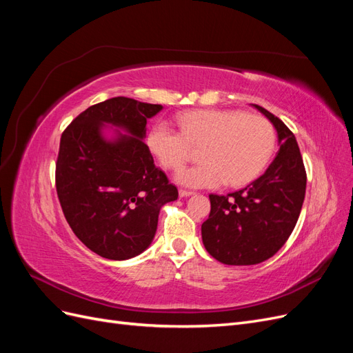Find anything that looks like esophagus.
<instances>
[{
	"label": "esophagus",
	"instance_id": "1",
	"mask_svg": "<svg viewBox=\"0 0 353 353\" xmlns=\"http://www.w3.org/2000/svg\"><path fill=\"white\" fill-rule=\"evenodd\" d=\"M194 193L193 191H188V190H179V197H190L193 196Z\"/></svg>",
	"mask_w": 353,
	"mask_h": 353
}]
</instances>
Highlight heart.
Masks as SVG:
<instances>
[{
	"label": "heart",
	"mask_w": 353,
	"mask_h": 353,
	"mask_svg": "<svg viewBox=\"0 0 353 353\" xmlns=\"http://www.w3.org/2000/svg\"><path fill=\"white\" fill-rule=\"evenodd\" d=\"M181 131L166 122L156 123L147 143L165 168L178 169L191 145L206 144L205 163L181 169L175 181L191 188H216L249 184L261 174L272 153L274 131L261 116L240 110H193L178 117Z\"/></svg>",
	"instance_id": "heart-1"
}]
</instances>
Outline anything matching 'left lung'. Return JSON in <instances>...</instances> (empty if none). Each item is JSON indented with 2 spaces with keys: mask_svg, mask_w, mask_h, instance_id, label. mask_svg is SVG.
<instances>
[{
  "mask_svg": "<svg viewBox=\"0 0 353 353\" xmlns=\"http://www.w3.org/2000/svg\"><path fill=\"white\" fill-rule=\"evenodd\" d=\"M276 131L279 153L265 174L228 196L210 194L201 223L206 250L225 265H256L279 252L293 232L306 191V172L293 132L283 121L252 104Z\"/></svg>",
  "mask_w": 353,
  "mask_h": 353,
  "instance_id": "left-lung-1",
  "label": "left lung"
}]
</instances>
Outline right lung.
<instances>
[{
  "mask_svg": "<svg viewBox=\"0 0 353 353\" xmlns=\"http://www.w3.org/2000/svg\"><path fill=\"white\" fill-rule=\"evenodd\" d=\"M162 109L109 99L82 112L61 135L60 205L74 236L101 258L126 261L147 250L160 209L178 199L144 143L147 121Z\"/></svg>",
  "mask_w": 353,
  "mask_h": 353,
  "instance_id": "obj_1",
  "label": "right lung"
}]
</instances>
